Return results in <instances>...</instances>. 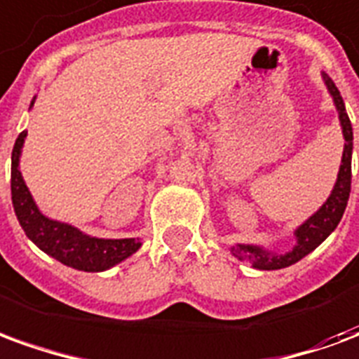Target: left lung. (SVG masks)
Listing matches in <instances>:
<instances>
[{
    "instance_id": "8db88e82",
    "label": "left lung",
    "mask_w": 359,
    "mask_h": 359,
    "mask_svg": "<svg viewBox=\"0 0 359 359\" xmlns=\"http://www.w3.org/2000/svg\"><path fill=\"white\" fill-rule=\"evenodd\" d=\"M323 79L327 88H329L332 95V102L337 105L340 126H342V134H344V151H342L339 179H337V184L332 188L331 196L319 208V211H316L306 223H302L294 231V234H296V246L290 252H286L283 256H277L273 252H267V250L259 248V246H250V244H236V246L231 248L233 256H236L242 262L250 259L256 269H283V267H288V265L300 262L302 257H306L309 252H313L337 229L340 219H342V213L346 210L348 198H350V184H352V146H354L352 140H354V134H352V123L348 118L346 107H344V102H342V95H340L339 88L334 86V82L327 74H323Z\"/></svg>"
}]
</instances>
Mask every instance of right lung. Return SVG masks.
I'll list each match as a JSON object with an SVG mask.
<instances>
[{"label":"right lung","instance_id":"1","mask_svg":"<svg viewBox=\"0 0 359 359\" xmlns=\"http://www.w3.org/2000/svg\"><path fill=\"white\" fill-rule=\"evenodd\" d=\"M25 138H27V130L19 134V138L13 146L11 198L15 215L28 238L42 252L55 257L61 264L79 271H90V273L109 269L128 256H133L142 246L138 238H118V241L95 238V236L81 233L74 226L48 219L40 213L19 169L20 149H22Z\"/></svg>","mask_w":359,"mask_h":359}]
</instances>
